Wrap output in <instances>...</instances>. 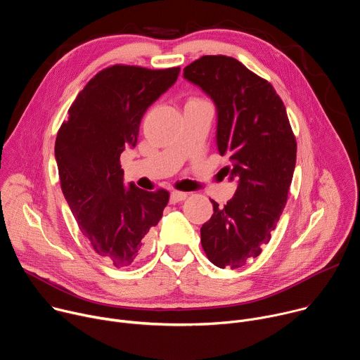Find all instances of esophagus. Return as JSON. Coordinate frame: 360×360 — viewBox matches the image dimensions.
<instances>
[{
    "label": "esophagus",
    "mask_w": 360,
    "mask_h": 360,
    "mask_svg": "<svg viewBox=\"0 0 360 360\" xmlns=\"http://www.w3.org/2000/svg\"><path fill=\"white\" fill-rule=\"evenodd\" d=\"M188 198V193L186 192H179V191H174L171 193V203H178V202H182Z\"/></svg>",
    "instance_id": "1"
}]
</instances>
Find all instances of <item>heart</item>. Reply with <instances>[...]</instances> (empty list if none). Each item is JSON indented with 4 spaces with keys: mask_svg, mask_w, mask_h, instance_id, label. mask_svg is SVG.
I'll use <instances>...</instances> for the list:
<instances>
[{
    "mask_svg": "<svg viewBox=\"0 0 360 360\" xmlns=\"http://www.w3.org/2000/svg\"><path fill=\"white\" fill-rule=\"evenodd\" d=\"M198 101H202V99H200V98H196V96H192V98L188 99L186 104H189V102H198Z\"/></svg>",
    "mask_w": 360,
    "mask_h": 360,
    "instance_id": "obj_1",
    "label": "heart"
}]
</instances>
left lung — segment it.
Listing matches in <instances>:
<instances>
[{"label":"left lung","instance_id":"1","mask_svg":"<svg viewBox=\"0 0 360 360\" xmlns=\"http://www.w3.org/2000/svg\"><path fill=\"white\" fill-rule=\"evenodd\" d=\"M184 77L215 102L217 143L238 188L200 228L202 248L218 268L236 269L258 258L288 200L296 164V138L283 101L265 78L226 56H203Z\"/></svg>","mask_w":360,"mask_h":360}]
</instances>
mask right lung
<instances>
[{
  "label": "right lung",
  "mask_w": 360,
  "mask_h": 360,
  "mask_svg": "<svg viewBox=\"0 0 360 360\" xmlns=\"http://www.w3.org/2000/svg\"><path fill=\"white\" fill-rule=\"evenodd\" d=\"M181 68L115 64L95 74L58 129L56 158L63 193L92 249L115 268L142 255L145 236L162 218L169 192L124 186L121 153L135 146L141 120Z\"/></svg>",
  "instance_id": "obj_1"
}]
</instances>
